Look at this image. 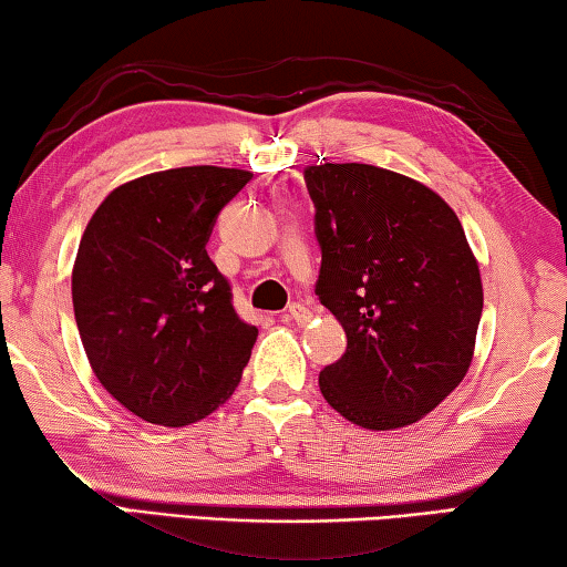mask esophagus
Here are the masks:
<instances>
[{"instance_id":"obj_1","label":"esophagus","mask_w":567,"mask_h":567,"mask_svg":"<svg viewBox=\"0 0 567 567\" xmlns=\"http://www.w3.org/2000/svg\"><path fill=\"white\" fill-rule=\"evenodd\" d=\"M286 319L296 321V324H307V321L311 319V311L303 307V303H291L289 313H286Z\"/></svg>"}]
</instances>
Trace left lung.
Masks as SVG:
<instances>
[{
    "mask_svg": "<svg viewBox=\"0 0 567 567\" xmlns=\"http://www.w3.org/2000/svg\"><path fill=\"white\" fill-rule=\"evenodd\" d=\"M321 248L317 296L347 334L319 374L337 413L370 431L421 421L472 364L484 291L456 213L372 164L303 169Z\"/></svg>",
    "mask_w": 567,
    "mask_h": 567,
    "instance_id": "left-lung-1",
    "label": "left lung"
}]
</instances>
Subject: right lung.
Masks as SVG:
<instances>
[{
  "label": "right lung",
  "instance_id": "right-lung-1",
  "mask_svg": "<svg viewBox=\"0 0 567 567\" xmlns=\"http://www.w3.org/2000/svg\"><path fill=\"white\" fill-rule=\"evenodd\" d=\"M254 174L154 172L113 189L73 266V309L95 378L142 421L182 429L238 388L258 329L207 256L217 215Z\"/></svg>",
  "mask_w": 567,
  "mask_h": 567
}]
</instances>
